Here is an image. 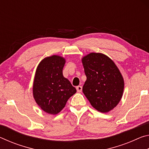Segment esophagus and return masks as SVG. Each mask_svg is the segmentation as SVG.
I'll use <instances>...</instances> for the list:
<instances>
[{
    "label": "esophagus",
    "mask_w": 149,
    "mask_h": 149,
    "mask_svg": "<svg viewBox=\"0 0 149 149\" xmlns=\"http://www.w3.org/2000/svg\"><path fill=\"white\" fill-rule=\"evenodd\" d=\"M76 89H77V91L78 93L81 92V91H82V87H81V86H77V87H76Z\"/></svg>",
    "instance_id": "esophagus-1"
}]
</instances>
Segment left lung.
<instances>
[{"instance_id": "left-lung-1", "label": "left lung", "mask_w": 149, "mask_h": 149, "mask_svg": "<svg viewBox=\"0 0 149 149\" xmlns=\"http://www.w3.org/2000/svg\"><path fill=\"white\" fill-rule=\"evenodd\" d=\"M87 79L83 92L92 107L107 113L122 99L124 80L117 65L107 55L91 52L81 58Z\"/></svg>"}]
</instances>
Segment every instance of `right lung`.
I'll list each match as a JSON object with an SVG mask.
<instances>
[{"instance_id": "1", "label": "right lung", "mask_w": 149, "mask_h": 149, "mask_svg": "<svg viewBox=\"0 0 149 149\" xmlns=\"http://www.w3.org/2000/svg\"><path fill=\"white\" fill-rule=\"evenodd\" d=\"M65 60L58 55L42 59L37 68L33 84V95L41 109L49 114L56 115L76 89L62 74Z\"/></svg>"}]
</instances>
